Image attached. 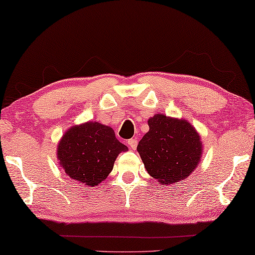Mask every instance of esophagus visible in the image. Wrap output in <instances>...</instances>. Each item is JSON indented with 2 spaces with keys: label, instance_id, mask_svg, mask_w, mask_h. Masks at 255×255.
Here are the masks:
<instances>
[{
  "label": "esophagus",
  "instance_id": "obj_1",
  "mask_svg": "<svg viewBox=\"0 0 255 255\" xmlns=\"http://www.w3.org/2000/svg\"><path fill=\"white\" fill-rule=\"evenodd\" d=\"M128 148H130V149L135 150L136 149V145H137V140L136 139L128 140Z\"/></svg>",
  "mask_w": 255,
  "mask_h": 255
}]
</instances>
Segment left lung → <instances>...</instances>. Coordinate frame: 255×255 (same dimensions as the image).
<instances>
[{
	"label": "left lung",
	"mask_w": 255,
	"mask_h": 255,
	"mask_svg": "<svg viewBox=\"0 0 255 255\" xmlns=\"http://www.w3.org/2000/svg\"><path fill=\"white\" fill-rule=\"evenodd\" d=\"M149 131L137 144V152L148 174L168 185L184 179L197 168L202 142L186 120L156 114L148 120Z\"/></svg>",
	"instance_id": "8db88e82"
}]
</instances>
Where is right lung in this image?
Here are the masks:
<instances>
[{"mask_svg": "<svg viewBox=\"0 0 255 255\" xmlns=\"http://www.w3.org/2000/svg\"><path fill=\"white\" fill-rule=\"evenodd\" d=\"M127 150L111 127L87 122L64 133L57 145V159L68 176L94 187L107 178L116 157Z\"/></svg>", "mask_w": 255, "mask_h": 255, "instance_id": "1", "label": "right lung"}]
</instances>
